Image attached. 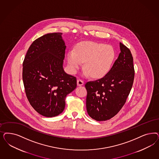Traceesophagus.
Wrapping results in <instances>:
<instances>
[{
    "label": "esophagus",
    "mask_w": 159,
    "mask_h": 159,
    "mask_svg": "<svg viewBox=\"0 0 159 159\" xmlns=\"http://www.w3.org/2000/svg\"><path fill=\"white\" fill-rule=\"evenodd\" d=\"M84 85V81L81 80H77V85L78 86H82Z\"/></svg>",
    "instance_id": "esophagus-1"
}]
</instances>
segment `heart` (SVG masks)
Wrapping results in <instances>:
<instances>
[{
	"label": "heart",
	"mask_w": 159,
	"mask_h": 159,
	"mask_svg": "<svg viewBox=\"0 0 159 159\" xmlns=\"http://www.w3.org/2000/svg\"><path fill=\"white\" fill-rule=\"evenodd\" d=\"M115 57L112 47L95 42H85L78 44L74 50L67 54V61L72 73H75L82 66L86 75L93 78H102L110 71Z\"/></svg>",
	"instance_id": "1"
}]
</instances>
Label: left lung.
Listing matches in <instances>:
<instances>
[{
    "label": "left lung",
    "instance_id": "8db88e82",
    "mask_svg": "<svg viewBox=\"0 0 159 159\" xmlns=\"http://www.w3.org/2000/svg\"><path fill=\"white\" fill-rule=\"evenodd\" d=\"M120 52L108 74L86 83V107L89 116L97 121L113 118L126 102L134 77L133 57L130 50L120 43Z\"/></svg>",
    "mask_w": 159,
    "mask_h": 159
}]
</instances>
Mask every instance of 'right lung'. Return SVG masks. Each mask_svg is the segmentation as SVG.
<instances>
[{"label": "right lung", "instance_id": "1", "mask_svg": "<svg viewBox=\"0 0 159 159\" xmlns=\"http://www.w3.org/2000/svg\"><path fill=\"white\" fill-rule=\"evenodd\" d=\"M61 33L47 34L33 42L23 62V81L31 107L46 117L61 113L67 95L77 87L76 77L63 69L66 46Z\"/></svg>", "mask_w": 159, "mask_h": 159}]
</instances>
